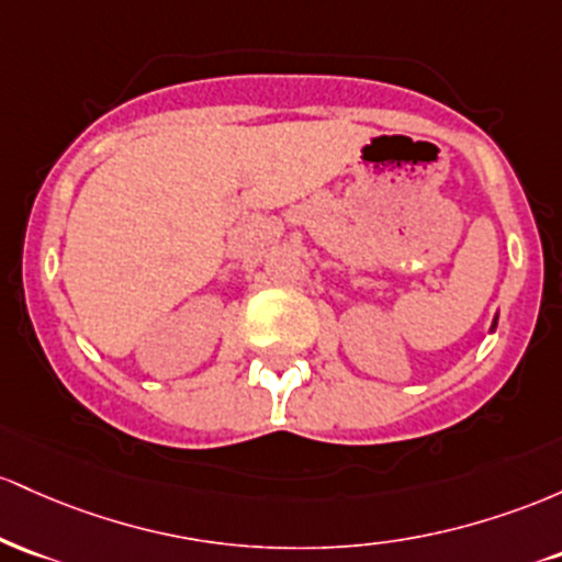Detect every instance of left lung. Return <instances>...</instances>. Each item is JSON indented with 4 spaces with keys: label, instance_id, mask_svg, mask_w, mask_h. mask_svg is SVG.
Listing matches in <instances>:
<instances>
[{
    "label": "left lung",
    "instance_id": "8db88e82",
    "mask_svg": "<svg viewBox=\"0 0 562 562\" xmlns=\"http://www.w3.org/2000/svg\"><path fill=\"white\" fill-rule=\"evenodd\" d=\"M496 318H499V315H496ZM496 318H494V324H491V331H494V329H496Z\"/></svg>",
    "mask_w": 562,
    "mask_h": 562
}]
</instances>
